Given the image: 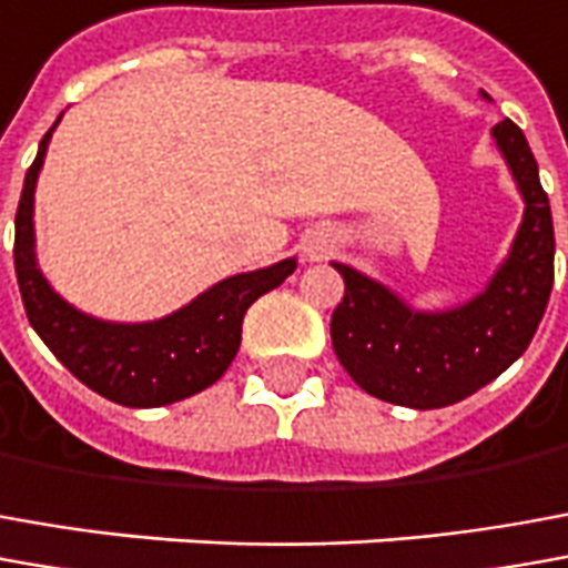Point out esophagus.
Segmentation results:
<instances>
[{
  "instance_id": "34e87169",
  "label": "esophagus",
  "mask_w": 568,
  "mask_h": 568,
  "mask_svg": "<svg viewBox=\"0 0 568 568\" xmlns=\"http://www.w3.org/2000/svg\"><path fill=\"white\" fill-rule=\"evenodd\" d=\"M327 237H315V241H308V246H306V256L308 260H322L324 253H327Z\"/></svg>"
}]
</instances>
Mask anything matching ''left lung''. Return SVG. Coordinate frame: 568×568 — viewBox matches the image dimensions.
Segmentation results:
<instances>
[{
	"label": "left lung",
	"mask_w": 568,
	"mask_h": 568,
	"mask_svg": "<svg viewBox=\"0 0 568 568\" xmlns=\"http://www.w3.org/2000/svg\"><path fill=\"white\" fill-rule=\"evenodd\" d=\"M491 139L526 210L486 291L460 306L426 312L346 262H334L346 296L334 308L331 339L339 365L367 396L417 410L455 405L514 365L545 318L554 287L550 203L523 129L500 120Z\"/></svg>",
	"instance_id": "1"
}]
</instances>
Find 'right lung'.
<instances>
[{
    "instance_id": "add662e5",
    "label": "right lung",
    "mask_w": 568,
    "mask_h": 568,
    "mask_svg": "<svg viewBox=\"0 0 568 568\" xmlns=\"http://www.w3.org/2000/svg\"><path fill=\"white\" fill-rule=\"evenodd\" d=\"M58 123L61 116L54 126ZM54 126L39 142L14 216V272L33 331L77 381L116 405L160 408L203 393L234 362L246 308L262 293L284 284L287 275H293L296 260L291 256L268 268L225 277L194 296L187 306L154 322L126 324L85 315L54 291L37 262L33 194Z\"/></svg>"
}]
</instances>
